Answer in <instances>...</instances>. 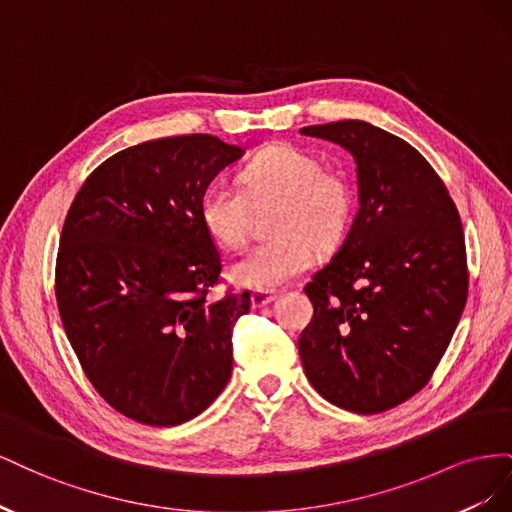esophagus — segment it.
Here are the masks:
<instances>
[{"instance_id": "obj_1", "label": "esophagus", "mask_w": 512, "mask_h": 512, "mask_svg": "<svg viewBox=\"0 0 512 512\" xmlns=\"http://www.w3.org/2000/svg\"><path fill=\"white\" fill-rule=\"evenodd\" d=\"M277 299V292L273 290H254L252 292V305L254 307H265Z\"/></svg>"}]
</instances>
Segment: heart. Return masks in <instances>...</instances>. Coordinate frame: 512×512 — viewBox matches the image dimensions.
I'll list each match as a JSON object with an SVG mask.
<instances>
[{
    "mask_svg": "<svg viewBox=\"0 0 512 512\" xmlns=\"http://www.w3.org/2000/svg\"><path fill=\"white\" fill-rule=\"evenodd\" d=\"M273 209V235L232 267L235 282L275 288L301 275L322 252L344 241L354 213L352 185L344 173L320 166L318 158L292 145L260 149L239 170V190L215 183L200 200V222L230 252L250 241L252 209Z\"/></svg>",
    "mask_w": 512,
    "mask_h": 512,
    "instance_id": "heart-1",
    "label": "heart"
}]
</instances>
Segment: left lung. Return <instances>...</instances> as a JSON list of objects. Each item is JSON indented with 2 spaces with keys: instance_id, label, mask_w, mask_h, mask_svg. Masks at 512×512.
Instances as JSON below:
<instances>
[{
  "instance_id": "obj_1",
  "label": "left lung",
  "mask_w": 512,
  "mask_h": 512,
  "mask_svg": "<svg viewBox=\"0 0 512 512\" xmlns=\"http://www.w3.org/2000/svg\"><path fill=\"white\" fill-rule=\"evenodd\" d=\"M342 145L359 213L305 286L314 318L299 337L307 380L333 406L376 414L429 382L468 299L466 239L444 181L412 145L367 121L301 128Z\"/></svg>"
}]
</instances>
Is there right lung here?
<instances>
[{"label":"right lung","instance_id":"add662e5","mask_svg":"<svg viewBox=\"0 0 512 512\" xmlns=\"http://www.w3.org/2000/svg\"><path fill=\"white\" fill-rule=\"evenodd\" d=\"M243 149L211 134L115 153L74 196L61 230L55 297L85 376L132 421L198 416L232 371V329L250 292L209 299L222 260L200 200Z\"/></svg>","mask_w":512,"mask_h":512}]
</instances>
